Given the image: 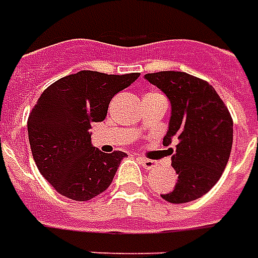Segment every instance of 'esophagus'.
<instances>
[{
    "label": "esophagus",
    "mask_w": 258,
    "mask_h": 258,
    "mask_svg": "<svg viewBox=\"0 0 258 258\" xmlns=\"http://www.w3.org/2000/svg\"><path fill=\"white\" fill-rule=\"evenodd\" d=\"M138 161L143 164V167L146 168V170H151V168H154L157 165L156 161H153V160H148V158H144V157H140L138 158Z\"/></svg>",
    "instance_id": "34e87169"
}]
</instances>
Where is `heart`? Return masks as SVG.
I'll return each instance as SVG.
<instances>
[{
    "label": "heart",
    "mask_w": 258,
    "mask_h": 258,
    "mask_svg": "<svg viewBox=\"0 0 258 258\" xmlns=\"http://www.w3.org/2000/svg\"><path fill=\"white\" fill-rule=\"evenodd\" d=\"M153 94H157V93H153Z\"/></svg>",
    "instance_id": "heart-1"
}]
</instances>
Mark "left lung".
<instances>
[{"mask_svg":"<svg viewBox=\"0 0 258 258\" xmlns=\"http://www.w3.org/2000/svg\"><path fill=\"white\" fill-rule=\"evenodd\" d=\"M167 95L171 117L163 144L170 146L177 182L161 197L173 204L197 200L220 180L233 146V120L211 85L181 71L144 76Z\"/></svg>","mask_w":258,"mask_h":258,"instance_id":"left-lung-1","label":"left lung"}]
</instances>
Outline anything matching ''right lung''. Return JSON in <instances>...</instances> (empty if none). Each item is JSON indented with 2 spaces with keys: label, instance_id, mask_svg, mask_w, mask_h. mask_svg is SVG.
I'll return each mask as SVG.
<instances>
[{
  "label": "right lung",
  "instance_id": "right-lung-1",
  "mask_svg": "<svg viewBox=\"0 0 258 258\" xmlns=\"http://www.w3.org/2000/svg\"><path fill=\"white\" fill-rule=\"evenodd\" d=\"M138 76L84 70L59 78L41 94L28 117V140L40 173L61 196L87 201L110 187L127 154L93 147L90 128L107 117L112 97Z\"/></svg>",
  "mask_w": 258,
  "mask_h": 258
}]
</instances>
